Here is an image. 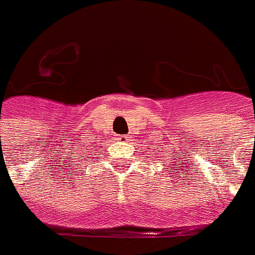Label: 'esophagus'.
I'll list each match as a JSON object with an SVG mask.
<instances>
[{"label":"esophagus","mask_w":255,"mask_h":255,"mask_svg":"<svg viewBox=\"0 0 255 255\" xmlns=\"http://www.w3.org/2000/svg\"><path fill=\"white\" fill-rule=\"evenodd\" d=\"M118 140H121V141H129L130 137H128L126 134H121V136H118Z\"/></svg>","instance_id":"esophagus-1"}]
</instances>
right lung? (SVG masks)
<instances>
[{
    "instance_id": "obj_1",
    "label": "right lung",
    "mask_w": 255,
    "mask_h": 255,
    "mask_svg": "<svg viewBox=\"0 0 255 255\" xmlns=\"http://www.w3.org/2000/svg\"><path fill=\"white\" fill-rule=\"evenodd\" d=\"M84 152H88V151H84Z\"/></svg>"
}]
</instances>
